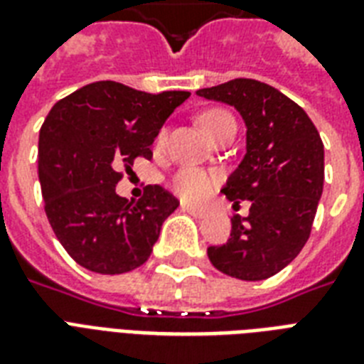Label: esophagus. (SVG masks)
Masks as SVG:
<instances>
[{
  "label": "esophagus",
  "instance_id": "1",
  "mask_svg": "<svg viewBox=\"0 0 364 364\" xmlns=\"http://www.w3.org/2000/svg\"><path fill=\"white\" fill-rule=\"evenodd\" d=\"M181 210L187 211V213H191V215L196 217V219H204V217H208V210H204V208H196V205L181 204Z\"/></svg>",
  "mask_w": 364,
  "mask_h": 364
}]
</instances>
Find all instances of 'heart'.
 Here are the masks:
<instances>
[{
    "instance_id": "obj_1",
    "label": "heart",
    "mask_w": 364,
    "mask_h": 364,
    "mask_svg": "<svg viewBox=\"0 0 364 364\" xmlns=\"http://www.w3.org/2000/svg\"><path fill=\"white\" fill-rule=\"evenodd\" d=\"M232 115L223 109H208L200 115V122L205 128V132L211 137L221 130L227 122H232ZM166 141V128L159 132L156 136V145H164ZM219 176L213 171L200 170V168H181L171 177V188L173 193L183 200V202H202L215 191Z\"/></svg>"
}]
</instances>
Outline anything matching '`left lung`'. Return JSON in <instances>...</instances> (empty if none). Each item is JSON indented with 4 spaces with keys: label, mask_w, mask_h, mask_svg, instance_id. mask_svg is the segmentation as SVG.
I'll list each match as a JSON object with an SVG mask.
<instances>
[{
    "label": "left lung",
    "mask_w": 364,
    "mask_h": 364,
    "mask_svg": "<svg viewBox=\"0 0 364 364\" xmlns=\"http://www.w3.org/2000/svg\"><path fill=\"white\" fill-rule=\"evenodd\" d=\"M198 96L234 105L247 126V153L221 193L249 215L230 219V238L208 247L227 276L259 282L283 270L308 242L325 179L319 132L306 111L277 88L234 79Z\"/></svg>",
    "instance_id": "obj_1"
}]
</instances>
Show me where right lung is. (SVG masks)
I'll return each mask as SVG.
<instances>
[{
    "instance_id": "obj_1",
    "label": "right lung",
    "mask_w": 364,
    "mask_h": 364,
    "mask_svg": "<svg viewBox=\"0 0 364 364\" xmlns=\"http://www.w3.org/2000/svg\"><path fill=\"white\" fill-rule=\"evenodd\" d=\"M188 96L98 81L54 104L39 132V181L48 223L77 264L113 276L151 257L179 200L147 185L141 198L128 202L115 193L119 168L153 156L154 137Z\"/></svg>"
}]
</instances>
